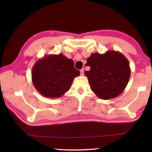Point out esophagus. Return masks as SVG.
Returning a JSON list of instances; mask_svg holds the SVG:
<instances>
[{
	"mask_svg": "<svg viewBox=\"0 0 152 152\" xmlns=\"http://www.w3.org/2000/svg\"><path fill=\"white\" fill-rule=\"evenodd\" d=\"M80 72L81 75L83 76L84 75V69H82V70H80Z\"/></svg>",
	"mask_w": 152,
	"mask_h": 152,
	"instance_id": "obj_1",
	"label": "esophagus"
}]
</instances>
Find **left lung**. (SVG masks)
Wrapping results in <instances>:
<instances>
[{"label":"left lung","mask_w":152,"mask_h":152,"mask_svg":"<svg viewBox=\"0 0 152 152\" xmlns=\"http://www.w3.org/2000/svg\"><path fill=\"white\" fill-rule=\"evenodd\" d=\"M86 66L91 70L84 72L92 92L101 99L119 96L129 80L131 69L125 56L119 51L109 50L103 54L92 53Z\"/></svg>","instance_id":"obj_1"}]
</instances>
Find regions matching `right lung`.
Wrapping results in <instances>:
<instances>
[{"label":"right lung","mask_w":152,"mask_h":152,"mask_svg":"<svg viewBox=\"0 0 152 152\" xmlns=\"http://www.w3.org/2000/svg\"><path fill=\"white\" fill-rule=\"evenodd\" d=\"M79 75L74 61L62 53L45 56L36 61L31 72L35 88L48 98L61 97L70 88L74 78Z\"/></svg>","instance_id":"right-lung-1"}]
</instances>
